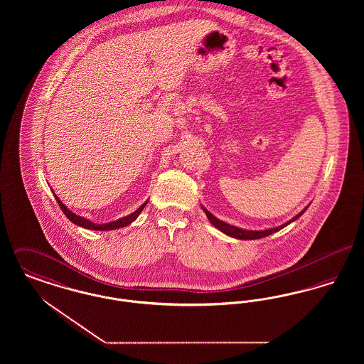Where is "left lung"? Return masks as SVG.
Instances as JSON below:
<instances>
[{"instance_id": "8db88e82", "label": "left lung", "mask_w": 364, "mask_h": 364, "mask_svg": "<svg viewBox=\"0 0 364 364\" xmlns=\"http://www.w3.org/2000/svg\"><path fill=\"white\" fill-rule=\"evenodd\" d=\"M304 210H306V208H304ZM304 210H303L299 215H296L292 221L297 220V218L304 213ZM203 211L206 213L208 221H210L213 225L215 226V228H218L221 232H224V233L228 235V236H232V237H236V239H240V240H254V239L266 237V236H269V235H272V233L277 232L279 229H282L284 226H287L288 224H291V223H292V221H289V223H287V224H284V225L278 226V228H273V229H267V230H242L240 228L229 225V224H225L224 221H221V220L215 218V217H214V215H213V214H211L210 211H208L205 208H203Z\"/></svg>"}]
</instances>
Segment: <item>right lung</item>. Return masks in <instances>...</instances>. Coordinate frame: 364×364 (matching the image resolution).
Returning <instances> with one entry per match:
<instances>
[{"mask_svg":"<svg viewBox=\"0 0 364 364\" xmlns=\"http://www.w3.org/2000/svg\"><path fill=\"white\" fill-rule=\"evenodd\" d=\"M54 198L57 199L58 206L61 208L63 213L67 215V218H68L70 221H72V223L76 224V225L86 228V229H91V230H112V229H119V228H122V226L129 225L132 221H135V220L138 218L140 211L147 205V202L143 203L135 213H132V214H129V215H127V217H124V218H120V220H116V221H113V223H107V224H92L91 221H88L86 218L73 214L70 210H68V208L63 205V202H61L55 195H54Z\"/></svg>","mask_w":364,"mask_h":364,"instance_id":"obj_1","label":"right lung"}]
</instances>
